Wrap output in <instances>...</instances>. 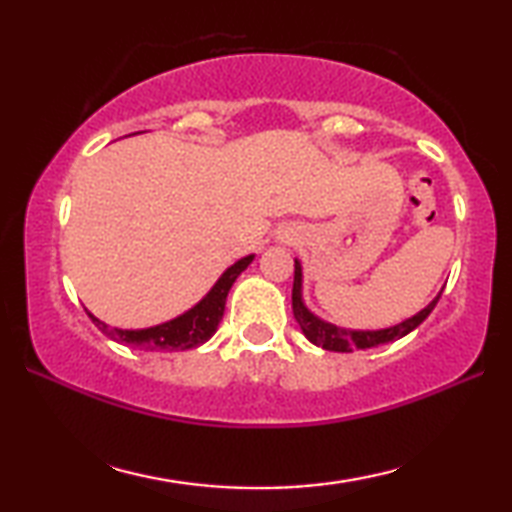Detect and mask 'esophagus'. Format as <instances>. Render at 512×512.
I'll list each match as a JSON object with an SVG mask.
<instances>
[{
    "instance_id": "obj_1",
    "label": "esophagus",
    "mask_w": 512,
    "mask_h": 512,
    "mask_svg": "<svg viewBox=\"0 0 512 512\" xmlns=\"http://www.w3.org/2000/svg\"><path fill=\"white\" fill-rule=\"evenodd\" d=\"M280 239H287V237H280Z\"/></svg>"
}]
</instances>
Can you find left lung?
Listing matches in <instances>:
<instances>
[{
    "mask_svg": "<svg viewBox=\"0 0 512 512\" xmlns=\"http://www.w3.org/2000/svg\"><path fill=\"white\" fill-rule=\"evenodd\" d=\"M440 293L429 302L427 307L418 311L415 316L402 320L400 325H393L386 329H372V332H368V329L366 332H363V329H343L339 325L325 323L323 318L314 316L305 307V302H302V266L296 259L291 300H293V316H296L302 334H305L311 343L318 345V348H323V350H329V352H352V350H368V348H377V345L393 343L397 339H402V336H406L409 332H413L415 327L424 323V318L431 314L433 307L438 305Z\"/></svg>",
    "mask_w": 512,
    "mask_h": 512,
    "instance_id": "8db88e82",
    "label": "left lung"
}]
</instances>
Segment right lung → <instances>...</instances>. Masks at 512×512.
Masks as SVG:
<instances>
[{
    "instance_id": "right-lung-1",
    "label": "right lung",
    "mask_w": 512,
    "mask_h": 512,
    "mask_svg": "<svg viewBox=\"0 0 512 512\" xmlns=\"http://www.w3.org/2000/svg\"><path fill=\"white\" fill-rule=\"evenodd\" d=\"M253 259L255 255L241 257L239 262H235L230 268H225V273L216 280L210 293H207L201 302H196L192 309H187L185 314L167 320V323H160L146 329H117L101 323V320L97 316H92L90 311L88 316L103 334L110 336V339L117 343L135 345V348H144V350H160V352H178V350L198 348V345H203L205 341L212 339V334L216 332V327H219L223 318L225 298H228L232 284H235L237 277L246 271Z\"/></svg>"
}]
</instances>
